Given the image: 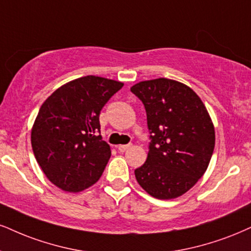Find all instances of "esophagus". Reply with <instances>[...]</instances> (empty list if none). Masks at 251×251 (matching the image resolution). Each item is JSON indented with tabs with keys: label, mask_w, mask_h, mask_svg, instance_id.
I'll list each match as a JSON object with an SVG mask.
<instances>
[{
	"label": "esophagus",
	"mask_w": 251,
	"mask_h": 251,
	"mask_svg": "<svg viewBox=\"0 0 251 251\" xmlns=\"http://www.w3.org/2000/svg\"><path fill=\"white\" fill-rule=\"evenodd\" d=\"M130 147L131 144H121V145H117V150H119L120 152H125V151L128 150Z\"/></svg>",
	"instance_id": "1"
}]
</instances>
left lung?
I'll return each mask as SVG.
<instances>
[{
	"label": "left lung",
	"mask_w": 251,
	"mask_h": 251,
	"mask_svg": "<svg viewBox=\"0 0 251 251\" xmlns=\"http://www.w3.org/2000/svg\"><path fill=\"white\" fill-rule=\"evenodd\" d=\"M130 91L143 102L151 143L148 158L135 170L141 187L157 199H175L206 172L215 130L205 104L193 89L176 80H145Z\"/></svg>",
	"instance_id": "8db88e82"
}]
</instances>
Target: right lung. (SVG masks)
Here are the masks:
<instances>
[{"instance_id":"add662e5","label":"right lung","mask_w":251,"mask_h":251,"mask_svg":"<svg viewBox=\"0 0 251 251\" xmlns=\"http://www.w3.org/2000/svg\"><path fill=\"white\" fill-rule=\"evenodd\" d=\"M122 87L116 80L81 76L55 89L42 104L31 145L40 169L57 187L76 193L100 179L111 151L99 134V116Z\"/></svg>"}]
</instances>
